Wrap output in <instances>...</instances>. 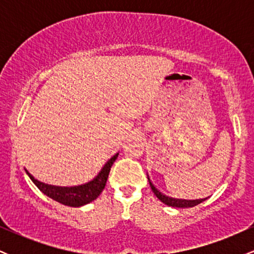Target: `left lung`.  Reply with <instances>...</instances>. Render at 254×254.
I'll list each match as a JSON object with an SVG mask.
<instances>
[{"mask_svg": "<svg viewBox=\"0 0 254 254\" xmlns=\"http://www.w3.org/2000/svg\"><path fill=\"white\" fill-rule=\"evenodd\" d=\"M148 180H149V185L151 188V191L154 192V194L159 198L160 200H161L162 203L167 204V205L170 206H174V208H192V206L194 205H198V204H200L204 200L206 199V198H204V199H194V200H185V199H174V198H171V197H167L165 196V194H162L161 192L157 191L155 189V186L153 185L150 182V179L148 178Z\"/></svg>", "mask_w": 254, "mask_h": 254, "instance_id": "8db88e82", "label": "left lung"}]
</instances>
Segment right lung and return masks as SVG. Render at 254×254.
Returning <instances> with one entry per match:
<instances>
[{"label":"right lung","mask_w":254,"mask_h":254,"mask_svg":"<svg viewBox=\"0 0 254 254\" xmlns=\"http://www.w3.org/2000/svg\"><path fill=\"white\" fill-rule=\"evenodd\" d=\"M117 156L118 154H116L115 156L111 157L94 180H92L88 184H84V185L74 186V188H60V186L48 185V184L38 182L27 171H26V173L31 178L32 182L36 184L37 188L48 197L52 198L58 203L64 204V205L81 206L97 199L99 194L103 192L105 185H106L107 178H109L111 167H112Z\"/></svg>","instance_id":"obj_1"}]
</instances>
